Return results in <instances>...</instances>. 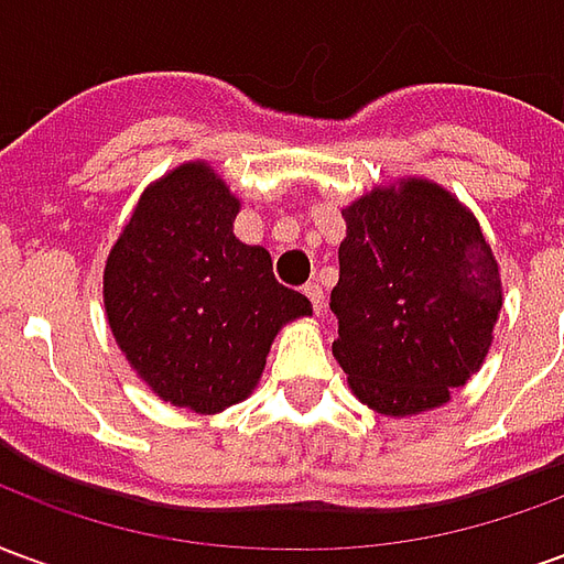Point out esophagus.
Wrapping results in <instances>:
<instances>
[{"mask_svg":"<svg viewBox=\"0 0 564 564\" xmlns=\"http://www.w3.org/2000/svg\"><path fill=\"white\" fill-rule=\"evenodd\" d=\"M302 293L307 295V302H311V305H314V311H323V305H326V299H323V286H319L317 281H311V283H305V286H302Z\"/></svg>","mask_w":564,"mask_h":564,"instance_id":"34e87169","label":"esophagus"}]
</instances>
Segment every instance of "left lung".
<instances>
[{
  "mask_svg": "<svg viewBox=\"0 0 564 564\" xmlns=\"http://www.w3.org/2000/svg\"><path fill=\"white\" fill-rule=\"evenodd\" d=\"M332 354L380 414L449 402L484 362L501 281L480 226L447 189L408 181L344 208Z\"/></svg>",
  "mask_w": 564,
  "mask_h": 564,
  "instance_id": "left-lung-1",
  "label": "left lung"
}]
</instances>
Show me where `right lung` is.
<instances>
[{"mask_svg": "<svg viewBox=\"0 0 564 564\" xmlns=\"http://www.w3.org/2000/svg\"><path fill=\"white\" fill-rule=\"evenodd\" d=\"M235 214L205 162L181 165L141 196L105 265V311L129 366L196 414L250 395L278 329L311 314L278 283L269 250L235 238Z\"/></svg>", "mask_w": 564, "mask_h": 564, "instance_id": "obj_1", "label": "right lung"}]
</instances>
